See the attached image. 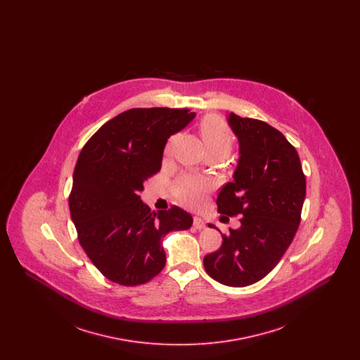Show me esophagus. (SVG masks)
Listing matches in <instances>:
<instances>
[{
    "mask_svg": "<svg viewBox=\"0 0 360 360\" xmlns=\"http://www.w3.org/2000/svg\"><path fill=\"white\" fill-rule=\"evenodd\" d=\"M193 225H194V228H197V229H204L205 228V221L201 219V217H194V220H193Z\"/></svg>",
    "mask_w": 360,
    "mask_h": 360,
    "instance_id": "1",
    "label": "esophagus"
}]
</instances>
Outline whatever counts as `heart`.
I'll return each instance as SVG.
<instances>
[{
	"label": "heart",
	"instance_id": "1",
	"mask_svg": "<svg viewBox=\"0 0 360 360\" xmlns=\"http://www.w3.org/2000/svg\"><path fill=\"white\" fill-rule=\"evenodd\" d=\"M200 129H201V135H202V140L205 143L207 153L229 154V151L232 148L233 137H232L231 129L221 119H219L216 116H207L201 121ZM174 141H175V136L172 137L170 141L167 143L165 154L170 155ZM209 190H210V184L206 179H202L193 174L181 175L176 179V182L174 184V191H175L176 197L182 202L190 206L200 205Z\"/></svg>",
	"mask_w": 360,
	"mask_h": 360
}]
</instances>
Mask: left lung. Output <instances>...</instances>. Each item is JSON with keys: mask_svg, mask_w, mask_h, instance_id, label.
Listing matches in <instances>:
<instances>
[{"mask_svg": "<svg viewBox=\"0 0 360 360\" xmlns=\"http://www.w3.org/2000/svg\"><path fill=\"white\" fill-rule=\"evenodd\" d=\"M228 124L239 140V163L216 204L223 214L241 216V225L221 235L220 250L204 257V267L214 281L244 288L269 274L289 248L307 179L295 148L278 129L235 113Z\"/></svg>", "mask_w": 360, "mask_h": 360, "instance_id": "obj_1", "label": "left lung"}]
</instances>
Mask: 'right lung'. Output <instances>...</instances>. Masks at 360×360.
<instances>
[{
	"instance_id": "right-lung-1",
	"label": "right lung",
	"mask_w": 360,
	"mask_h": 360,
	"mask_svg": "<svg viewBox=\"0 0 360 360\" xmlns=\"http://www.w3.org/2000/svg\"><path fill=\"white\" fill-rule=\"evenodd\" d=\"M194 117L188 109H129L105 122L78 156L70 214L86 255L109 281H151L166 264L163 238L191 226L184 209L151 212L140 193L160 170L167 139Z\"/></svg>"
}]
</instances>
